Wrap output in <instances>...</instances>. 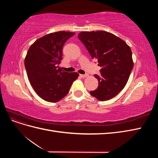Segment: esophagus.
<instances>
[{"mask_svg":"<svg viewBox=\"0 0 158 158\" xmlns=\"http://www.w3.org/2000/svg\"><path fill=\"white\" fill-rule=\"evenodd\" d=\"M88 76V74H80V77H81V78H86Z\"/></svg>","mask_w":158,"mask_h":158,"instance_id":"obj_1","label":"esophagus"}]
</instances>
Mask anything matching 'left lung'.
I'll list each match as a JSON object with an SVG mask.
<instances>
[{"mask_svg":"<svg viewBox=\"0 0 158 158\" xmlns=\"http://www.w3.org/2000/svg\"><path fill=\"white\" fill-rule=\"evenodd\" d=\"M78 37L101 67L99 76L94 75L98 88L90 94L99 101L111 99L125 88L134 63L132 51L127 43L106 31H82Z\"/></svg>","mask_w":158,"mask_h":158,"instance_id":"obj_1","label":"left lung"}]
</instances>
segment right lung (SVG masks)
I'll return each instance as SVG.
<instances>
[{"mask_svg": "<svg viewBox=\"0 0 158 158\" xmlns=\"http://www.w3.org/2000/svg\"><path fill=\"white\" fill-rule=\"evenodd\" d=\"M75 33L56 31L37 40L28 49L24 64L28 80L39 96L45 101L55 103L69 92L78 78V73H66L60 64L64 43Z\"/></svg>", "mask_w": 158, "mask_h": 158, "instance_id": "obj_1", "label": "right lung"}]
</instances>
